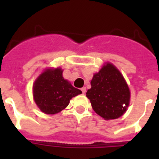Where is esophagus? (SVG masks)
<instances>
[{"label": "esophagus", "instance_id": "1", "mask_svg": "<svg viewBox=\"0 0 159 159\" xmlns=\"http://www.w3.org/2000/svg\"><path fill=\"white\" fill-rule=\"evenodd\" d=\"M81 91H82L83 94H85V92H86V88H85V87L82 88H81Z\"/></svg>", "mask_w": 159, "mask_h": 159}]
</instances>
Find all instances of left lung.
Segmentation results:
<instances>
[{
    "mask_svg": "<svg viewBox=\"0 0 159 159\" xmlns=\"http://www.w3.org/2000/svg\"><path fill=\"white\" fill-rule=\"evenodd\" d=\"M86 95L95 113L106 120L116 119L126 112L130 92L127 82L116 66L107 63L91 81Z\"/></svg>",
    "mask_w": 159,
    "mask_h": 159,
    "instance_id": "obj_1",
    "label": "left lung"
}]
</instances>
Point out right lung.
<instances>
[{
	"instance_id": "obj_1",
	"label": "right lung",
	"mask_w": 159,
	"mask_h": 159,
	"mask_svg": "<svg viewBox=\"0 0 159 159\" xmlns=\"http://www.w3.org/2000/svg\"><path fill=\"white\" fill-rule=\"evenodd\" d=\"M60 67L48 68L33 84V98L42 112L59 113L69 104L70 99L82 93L63 77Z\"/></svg>"
}]
</instances>
